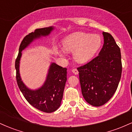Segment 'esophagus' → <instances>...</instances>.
<instances>
[{"mask_svg":"<svg viewBox=\"0 0 132 132\" xmlns=\"http://www.w3.org/2000/svg\"><path fill=\"white\" fill-rule=\"evenodd\" d=\"M72 73H74L75 74V75H78V71L77 70V69H72Z\"/></svg>","mask_w":132,"mask_h":132,"instance_id":"obj_1","label":"esophagus"}]
</instances>
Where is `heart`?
I'll list each match as a JSON object with an SVG mask.
<instances>
[{
	"label": "heart",
	"instance_id": "b5f03b06",
	"mask_svg": "<svg viewBox=\"0 0 132 132\" xmlns=\"http://www.w3.org/2000/svg\"><path fill=\"white\" fill-rule=\"evenodd\" d=\"M102 45V39L99 35L84 32H76L69 35L63 40V46L68 52L73 53L76 61L83 64L90 60L99 50ZM61 57H65L66 52L58 50Z\"/></svg>",
	"mask_w": 132,
	"mask_h": 132
}]
</instances>
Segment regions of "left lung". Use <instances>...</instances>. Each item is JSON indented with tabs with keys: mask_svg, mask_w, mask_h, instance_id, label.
I'll use <instances>...</instances> for the list:
<instances>
[{
	"mask_svg": "<svg viewBox=\"0 0 132 132\" xmlns=\"http://www.w3.org/2000/svg\"><path fill=\"white\" fill-rule=\"evenodd\" d=\"M102 35L104 45L99 55L78 68L83 97L95 107L111 99L122 75L120 50L111 35L106 32Z\"/></svg>",
	"mask_w": 132,
	"mask_h": 132,
	"instance_id": "left-lung-1",
	"label": "left lung"
}]
</instances>
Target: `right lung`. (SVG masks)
<instances>
[{
	"label": "right lung",
	"mask_w": 132,
	"mask_h": 132,
	"mask_svg": "<svg viewBox=\"0 0 132 132\" xmlns=\"http://www.w3.org/2000/svg\"><path fill=\"white\" fill-rule=\"evenodd\" d=\"M55 29L54 26L38 28L23 38L20 45L19 54L15 61L16 78L20 90L28 103L36 108L46 113L56 111L61 105L63 92L67 81V69L51 63L48 68L46 79L41 87L31 89L23 82L20 74V63L22 51L29 46L34 41L46 37Z\"/></svg>",
	"instance_id": "obj_1"
}]
</instances>
